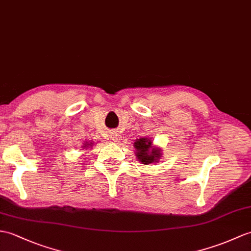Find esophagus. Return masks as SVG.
I'll list each match as a JSON object with an SVG mask.
<instances>
[{"label": "esophagus", "mask_w": 251, "mask_h": 251, "mask_svg": "<svg viewBox=\"0 0 251 251\" xmlns=\"http://www.w3.org/2000/svg\"><path fill=\"white\" fill-rule=\"evenodd\" d=\"M109 136H110V138H111V140H113V141H115V142L119 140V133L118 132L112 131V132L109 133Z\"/></svg>", "instance_id": "esophagus-1"}]
</instances>
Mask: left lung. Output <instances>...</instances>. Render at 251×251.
Here are the masks:
<instances>
[{
  "mask_svg": "<svg viewBox=\"0 0 251 251\" xmlns=\"http://www.w3.org/2000/svg\"><path fill=\"white\" fill-rule=\"evenodd\" d=\"M133 147L136 149V156L138 160L143 165L157 164L161 158V148L154 147L153 141L150 138L137 139Z\"/></svg>",
  "mask_w": 251,
  "mask_h": 251,
  "instance_id": "8db88e82",
  "label": "left lung"
}]
</instances>
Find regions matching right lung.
Wrapping results in <instances>:
<instances>
[{
    "instance_id": "right-lung-1",
    "label": "right lung",
    "mask_w": 251,
    "mask_h": 251,
    "mask_svg": "<svg viewBox=\"0 0 251 251\" xmlns=\"http://www.w3.org/2000/svg\"><path fill=\"white\" fill-rule=\"evenodd\" d=\"M93 145H94V142L93 141H89V142H85L84 143V145L82 147V149H89V148H91V147H93Z\"/></svg>"
}]
</instances>
